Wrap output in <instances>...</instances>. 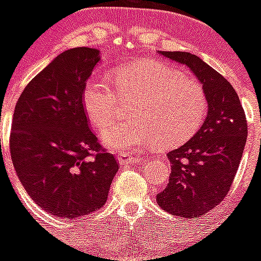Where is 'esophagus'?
<instances>
[{
	"label": "esophagus",
	"mask_w": 261,
	"mask_h": 261,
	"mask_svg": "<svg viewBox=\"0 0 261 261\" xmlns=\"http://www.w3.org/2000/svg\"><path fill=\"white\" fill-rule=\"evenodd\" d=\"M147 158H141V156H135V155H119L117 161L120 165H132V163H145Z\"/></svg>",
	"instance_id": "34e87169"
}]
</instances>
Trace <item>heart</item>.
<instances>
[{
	"label": "heart",
	"instance_id": "b5f03b06",
	"mask_svg": "<svg viewBox=\"0 0 261 261\" xmlns=\"http://www.w3.org/2000/svg\"><path fill=\"white\" fill-rule=\"evenodd\" d=\"M111 81L121 98L136 100L130 108L133 120L102 132L103 144L116 153L132 154L156 142L167 146L184 141L206 112V96L199 82L162 62L123 66L112 73ZM113 87L98 75L85 84L82 106L96 129L106 128L119 116L120 102Z\"/></svg>",
	"mask_w": 261,
	"mask_h": 261
}]
</instances>
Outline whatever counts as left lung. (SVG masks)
I'll use <instances>...</instances> for the list:
<instances>
[{
    "mask_svg": "<svg viewBox=\"0 0 261 261\" xmlns=\"http://www.w3.org/2000/svg\"><path fill=\"white\" fill-rule=\"evenodd\" d=\"M158 53L195 74L206 96L208 114L190 141L167 153L171 175L156 202L175 216L200 217L230 191L247 138L246 115L234 87L200 57L188 52Z\"/></svg>",
    "mask_w": 261,
    "mask_h": 261,
    "instance_id": "obj_1",
    "label": "left lung"
}]
</instances>
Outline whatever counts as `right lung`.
Masks as SVG:
<instances>
[{
    "label": "right lung",
    "instance_id": "add662e5",
    "mask_svg": "<svg viewBox=\"0 0 261 261\" xmlns=\"http://www.w3.org/2000/svg\"><path fill=\"white\" fill-rule=\"evenodd\" d=\"M99 61L96 48L60 53L32 78L14 110V168L30 197L55 217L71 220L102 208L119 170L89 128L82 106L85 84Z\"/></svg>",
    "mask_w": 261,
    "mask_h": 261
}]
</instances>
